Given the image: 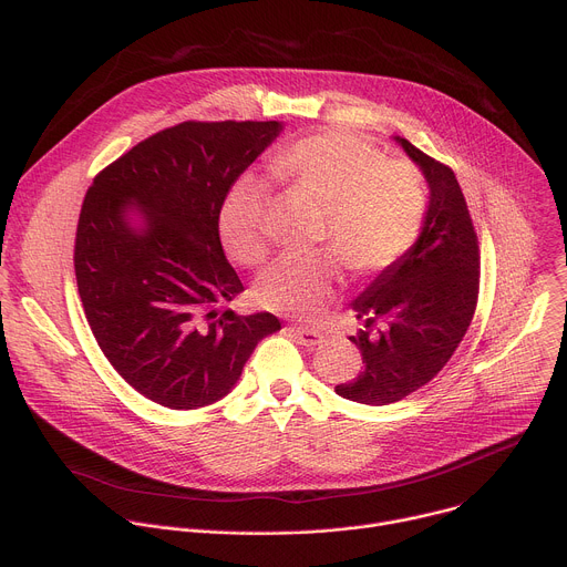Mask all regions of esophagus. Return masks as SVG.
Masks as SVG:
<instances>
[{
	"label": "esophagus",
	"instance_id": "obj_1",
	"mask_svg": "<svg viewBox=\"0 0 567 567\" xmlns=\"http://www.w3.org/2000/svg\"><path fill=\"white\" fill-rule=\"evenodd\" d=\"M289 330H291V332L296 334V339H298L302 346H307V348L326 343V334L318 332V330H309V328H302V326H291Z\"/></svg>",
	"mask_w": 567,
	"mask_h": 567
}]
</instances>
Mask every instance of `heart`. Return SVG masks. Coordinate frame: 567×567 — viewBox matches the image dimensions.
Returning <instances> with one entry per match:
<instances>
[{
	"label": "heart",
	"mask_w": 567,
	"mask_h": 567,
	"mask_svg": "<svg viewBox=\"0 0 567 567\" xmlns=\"http://www.w3.org/2000/svg\"><path fill=\"white\" fill-rule=\"evenodd\" d=\"M269 173L285 186L309 195L326 208L316 245L328 254H285L256 285L258 302L298 318H316L332 298L339 271L374 276L392 267L420 235L424 188L406 161H381V152L357 134L332 130L300 138L278 152ZM267 186L241 175L228 190L219 230L233 260L258 267L269 254L262 217Z\"/></svg>",
	"instance_id": "b5f03b06"
}]
</instances>
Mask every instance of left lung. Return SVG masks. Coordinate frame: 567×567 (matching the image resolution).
<instances>
[{
  "label": "left lung",
  "mask_w": 567,
  "mask_h": 567,
  "mask_svg": "<svg viewBox=\"0 0 567 567\" xmlns=\"http://www.w3.org/2000/svg\"><path fill=\"white\" fill-rule=\"evenodd\" d=\"M396 143L424 173L431 197L415 245L352 302L365 330L350 341L365 368L334 390L370 406L399 401L437 377L471 326L480 289L477 235L453 171L406 138Z\"/></svg>",
  "instance_id": "1"
}]
</instances>
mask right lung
Masks as SVG:
<instances>
[{
	"label": "right lung",
	"instance_id": "obj_1",
	"mask_svg": "<svg viewBox=\"0 0 567 567\" xmlns=\"http://www.w3.org/2000/svg\"><path fill=\"white\" fill-rule=\"evenodd\" d=\"M280 130L278 121H184L118 156L85 195L73 269L87 322L114 370L161 406L215 403L280 330L269 311L217 309L245 291L221 249L219 210Z\"/></svg>",
	"mask_w": 567,
	"mask_h": 567
}]
</instances>
